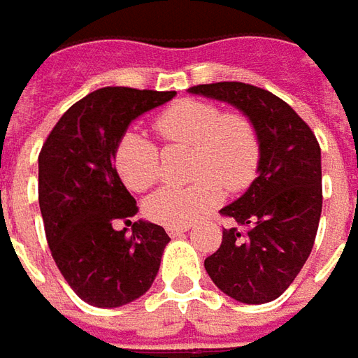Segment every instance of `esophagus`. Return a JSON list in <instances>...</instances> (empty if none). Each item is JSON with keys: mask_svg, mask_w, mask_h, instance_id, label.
<instances>
[{"mask_svg": "<svg viewBox=\"0 0 358 358\" xmlns=\"http://www.w3.org/2000/svg\"><path fill=\"white\" fill-rule=\"evenodd\" d=\"M188 228H190V226H168L166 231L170 238H178L184 231H188Z\"/></svg>", "mask_w": 358, "mask_h": 358, "instance_id": "1", "label": "esophagus"}]
</instances>
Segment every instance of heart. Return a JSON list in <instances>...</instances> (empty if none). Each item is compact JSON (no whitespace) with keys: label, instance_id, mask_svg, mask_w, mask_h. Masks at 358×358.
<instances>
[{"label":"heart","instance_id":"heart-1","mask_svg":"<svg viewBox=\"0 0 358 358\" xmlns=\"http://www.w3.org/2000/svg\"><path fill=\"white\" fill-rule=\"evenodd\" d=\"M156 134L170 146L194 148L190 186H166L155 192L144 212L162 226H188L203 216L229 192L245 190L262 162V138L253 120L238 110L184 99L155 118ZM113 166L132 192L155 186L160 176V155L150 141L134 130L118 136L113 148Z\"/></svg>","mask_w":358,"mask_h":358}]
</instances>
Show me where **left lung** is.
Returning <instances> with one entry per match:
<instances>
[{"label": "left lung", "instance_id": "8db88e82", "mask_svg": "<svg viewBox=\"0 0 358 358\" xmlns=\"http://www.w3.org/2000/svg\"><path fill=\"white\" fill-rule=\"evenodd\" d=\"M190 93L238 106L262 138L259 174L248 192L220 210L234 220L203 267L241 303L278 299L313 250L323 208L321 148L313 130L285 101L238 80L196 85Z\"/></svg>", "mask_w": 358, "mask_h": 358}]
</instances>
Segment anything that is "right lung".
Instances as JSON below:
<instances>
[{
    "label": "right lung",
    "mask_w": 358,
    "mask_h": 358,
    "mask_svg": "<svg viewBox=\"0 0 358 358\" xmlns=\"http://www.w3.org/2000/svg\"><path fill=\"white\" fill-rule=\"evenodd\" d=\"M174 91L105 87L77 101L39 152V208L59 271L83 301L120 307L150 289L170 241L162 226L130 222L136 200L113 166L118 136ZM124 221L133 234L116 229Z\"/></svg>",
    "instance_id": "right-lung-1"
}]
</instances>
